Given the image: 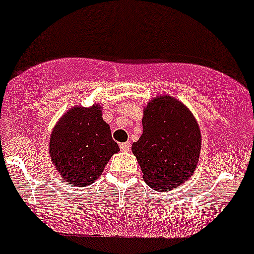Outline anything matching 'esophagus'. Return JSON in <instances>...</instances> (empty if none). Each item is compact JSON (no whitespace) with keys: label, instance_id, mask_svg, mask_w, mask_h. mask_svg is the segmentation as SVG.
Returning a JSON list of instances; mask_svg holds the SVG:
<instances>
[{"label":"esophagus","instance_id":"obj_1","mask_svg":"<svg viewBox=\"0 0 254 254\" xmlns=\"http://www.w3.org/2000/svg\"><path fill=\"white\" fill-rule=\"evenodd\" d=\"M120 148H121V151H124V152H127V151L130 150V143H129V142L121 143L120 144Z\"/></svg>","mask_w":254,"mask_h":254}]
</instances>
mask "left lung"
<instances>
[{"instance_id":"left-lung-1","label":"left lung","mask_w":254,"mask_h":254,"mask_svg":"<svg viewBox=\"0 0 254 254\" xmlns=\"http://www.w3.org/2000/svg\"><path fill=\"white\" fill-rule=\"evenodd\" d=\"M143 133L131 146L144 182L152 190L181 186L195 172L201 150V133L191 111L163 95L144 108Z\"/></svg>"}]
</instances>
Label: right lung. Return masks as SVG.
Returning <instances> with one entry per match:
<instances>
[{
    "instance_id": "right-lung-1",
    "label": "right lung",
    "mask_w": 254,
    "mask_h": 254,
    "mask_svg": "<svg viewBox=\"0 0 254 254\" xmlns=\"http://www.w3.org/2000/svg\"><path fill=\"white\" fill-rule=\"evenodd\" d=\"M120 148L102 119L101 104L73 107L53 129L49 153L57 170L71 186L85 187L99 178L108 160Z\"/></svg>"
}]
</instances>
